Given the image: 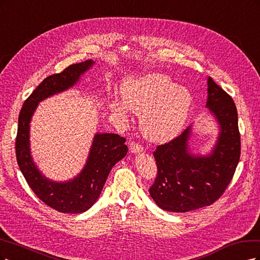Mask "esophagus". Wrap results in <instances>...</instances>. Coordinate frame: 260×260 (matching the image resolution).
Returning <instances> with one entry per match:
<instances>
[{"mask_svg": "<svg viewBox=\"0 0 260 260\" xmlns=\"http://www.w3.org/2000/svg\"><path fill=\"white\" fill-rule=\"evenodd\" d=\"M129 151L131 153H140L144 151V148H142L141 145L137 144V142H131L129 144Z\"/></svg>", "mask_w": 260, "mask_h": 260, "instance_id": "esophagus-1", "label": "esophagus"}]
</instances>
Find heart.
Masks as SVG:
<instances>
[{
    "mask_svg": "<svg viewBox=\"0 0 260 260\" xmlns=\"http://www.w3.org/2000/svg\"><path fill=\"white\" fill-rule=\"evenodd\" d=\"M122 100L110 102L111 111L125 119L128 110L140 114V129L154 142L171 140L185 125L192 105L190 90L176 86L165 74L152 73L128 80L121 88Z\"/></svg>",
    "mask_w": 260,
    "mask_h": 260,
    "instance_id": "1",
    "label": "heart"
}]
</instances>
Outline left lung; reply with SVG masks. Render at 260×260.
Returning a JSON list of instances; mask_svg holds the SVG:
<instances>
[{
	"label": "left lung",
	"instance_id": "left-lung-1",
	"mask_svg": "<svg viewBox=\"0 0 260 260\" xmlns=\"http://www.w3.org/2000/svg\"><path fill=\"white\" fill-rule=\"evenodd\" d=\"M206 108L219 128L215 145L207 154L192 152V125L154 150L157 176L149 192L164 211L186 213L213 204L236 172L241 154L237 107L211 77L207 79Z\"/></svg>",
	"mask_w": 260,
	"mask_h": 260
}]
</instances>
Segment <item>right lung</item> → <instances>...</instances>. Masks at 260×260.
Listing matches in <instances>:
<instances>
[{
    "label": "right lung",
    "mask_w": 260,
    "mask_h": 260,
    "mask_svg": "<svg viewBox=\"0 0 260 260\" xmlns=\"http://www.w3.org/2000/svg\"><path fill=\"white\" fill-rule=\"evenodd\" d=\"M94 63L91 59L74 63L60 73L47 77L23 103L19 113L16 137V157L19 169L36 196L60 213L81 214L93 206L102 193L112 167L127 154L125 138L118 134L97 133L83 170L73 179L67 181L47 178L32 158L30 123L39 103L74 86L81 75Z\"/></svg>",
    "instance_id": "obj_1"
}]
</instances>
